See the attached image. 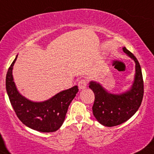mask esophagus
I'll list each match as a JSON object with an SVG mask.
<instances>
[{
    "mask_svg": "<svg viewBox=\"0 0 154 154\" xmlns=\"http://www.w3.org/2000/svg\"><path fill=\"white\" fill-rule=\"evenodd\" d=\"M88 82L87 80L84 79H82L79 81V88L80 89H85L86 87H87Z\"/></svg>",
    "mask_w": 154,
    "mask_h": 154,
    "instance_id": "esophagus-1",
    "label": "esophagus"
}]
</instances>
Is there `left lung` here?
Here are the masks:
<instances>
[{"instance_id": "8db88e82", "label": "left lung", "mask_w": 154, "mask_h": 154, "mask_svg": "<svg viewBox=\"0 0 154 154\" xmlns=\"http://www.w3.org/2000/svg\"><path fill=\"white\" fill-rule=\"evenodd\" d=\"M122 49L136 64L135 79L131 88L117 95L106 92L98 83L91 82L89 85L94 94L93 114L98 122L105 126H116L126 122L137 112L144 96V81L140 64L132 53L125 47Z\"/></svg>"}]
</instances>
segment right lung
Instances as JSON below:
<instances>
[{"mask_svg": "<svg viewBox=\"0 0 154 154\" xmlns=\"http://www.w3.org/2000/svg\"><path fill=\"white\" fill-rule=\"evenodd\" d=\"M17 57L9 67L6 76V89L17 117L24 125L41 132H54L63 123L69 106L75 97L77 86L61 91L45 102L27 100L17 90L12 70Z\"/></svg>", "mask_w": 154, "mask_h": 154, "instance_id": "obj_1", "label": "right lung"}]
</instances>
